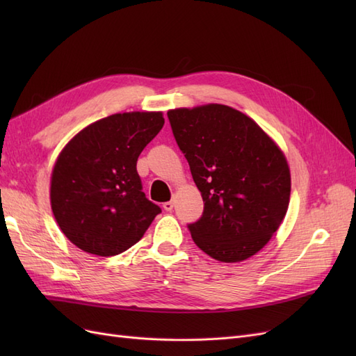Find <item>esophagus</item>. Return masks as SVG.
Returning a JSON list of instances; mask_svg holds the SVG:
<instances>
[{
  "label": "esophagus",
  "instance_id": "34e87169",
  "mask_svg": "<svg viewBox=\"0 0 356 356\" xmlns=\"http://www.w3.org/2000/svg\"><path fill=\"white\" fill-rule=\"evenodd\" d=\"M163 209L168 211V212H170L172 209H174V202H172V200H170V202H165V203H163Z\"/></svg>",
  "mask_w": 356,
  "mask_h": 356
}]
</instances>
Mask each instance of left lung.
I'll use <instances>...</instances> for the list:
<instances>
[{
  "mask_svg": "<svg viewBox=\"0 0 356 356\" xmlns=\"http://www.w3.org/2000/svg\"><path fill=\"white\" fill-rule=\"evenodd\" d=\"M203 199L188 225L203 252L222 263L255 255L282 224L291 172L279 145L251 117L222 104L168 111Z\"/></svg>",
  "mask_w": 356,
  "mask_h": 356,
  "instance_id": "8db88e82",
  "label": "left lung"
}]
</instances>
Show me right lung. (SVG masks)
I'll return each mask as SVG.
<instances>
[{
	"label": "right lung",
	"instance_id": "1",
	"mask_svg": "<svg viewBox=\"0 0 356 356\" xmlns=\"http://www.w3.org/2000/svg\"><path fill=\"white\" fill-rule=\"evenodd\" d=\"M165 124L161 111L118 113L95 122L62 148L50 178V204L81 251L117 255L143 238L160 208L145 197L136 161Z\"/></svg>",
	"mask_w": 356,
	"mask_h": 356
}]
</instances>
